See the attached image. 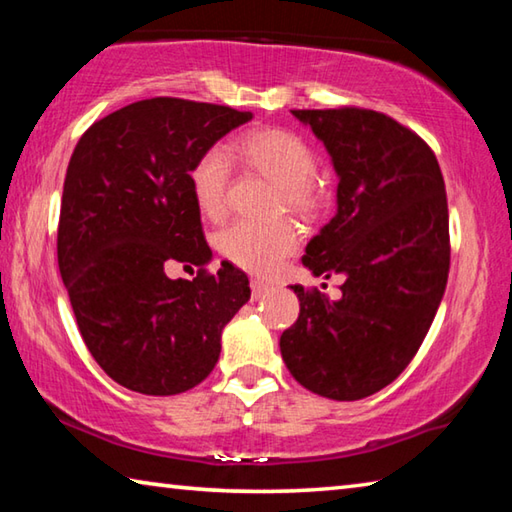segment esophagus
Segmentation results:
<instances>
[{"instance_id": "obj_1", "label": "esophagus", "mask_w": 512, "mask_h": 512, "mask_svg": "<svg viewBox=\"0 0 512 512\" xmlns=\"http://www.w3.org/2000/svg\"><path fill=\"white\" fill-rule=\"evenodd\" d=\"M268 291H271V284H264V282H259V280L250 282V293H253V300L264 298Z\"/></svg>"}]
</instances>
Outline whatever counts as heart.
<instances>
[{
    "label": "heart",
    "instance_id": "b5f03b06",
    "mask_svg": "<svg viewBox=\"0 0 512 512\" xmlns=\"http://www.w3.org/2000/svg\"><path fill=\"white\" fill-rule=\"evenodd\" d=\"M230 155L244 167L271 180L277 189V203L287 210L311 216L323 205V196L314 183L316 155L300 135L282 128H257L241 135L232 144ZM230 185V164L221 149L201 153L189 169L198 212L207 219H221ZM300 244L298 230L289 219L235 221L225 228L216 246L221 255L248 273L268 275L280 268Z\"/></svg>",
    "mask_w": 512,
    "mask_h": 512
}]
</instances>
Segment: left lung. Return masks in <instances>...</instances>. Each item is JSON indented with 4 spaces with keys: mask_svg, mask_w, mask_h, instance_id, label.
<instances>
[{
    "mask_svg": "<svg viewBox=\"0 0 512 512\" xmlns=\"http://www.w3.org/2000/svg\"><path fill=\"white\" fill-rule=\"evenodd\" d=\"M339 176L336 214L305 248L314 275H345L341 298L293 284L300 316L280 336L298 384L363 400L409 366L447 287L445 180L418 135L375 110H291Z\"/></svg>",
    "mask_w": 512,
    "mask_h": 512,
    "instance_id": "obj_1",
    "label": "left lung"
}]
</instances>
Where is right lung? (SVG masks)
Instances as JSON below:
<instances>
[{
    "label": "right lung",
    "mask_w": 512,
    "mask_h": 512,
    "mask_svg": "<svg viewBox=\"0 0 512 512\" xmlns=\"http://www.w3.org/2000/svg\"><path fill=\"white\" fill-rule=\"evenodd\" d=\"M253 119L228 106L155 97L103 117L69 160L58 268L76 323L110 379L142 395H178L210 375L221 332L250 300L230 262L205 271L201 212L189 187L196 158ZM176 263L194 281H171Z\"/></svg>",
    "instance_id": "1"
}]
</instances>
